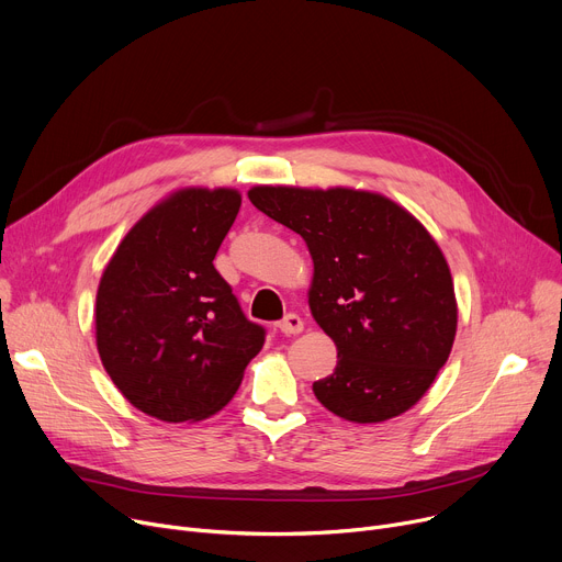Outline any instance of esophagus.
Segmentation results:
<instances>
[{
	"instance_id": "esophagus-1",
	"label": "esophagus",
	"mask_w": 562,
	"mask_h": 562,
	"mask_svg": "<svg viewBox=\"0 0 562 562\" xmlns=\"http://www.w3.org/2000/svg\"><path fill=\"white\" fill-rule=\"evenodd\" d=\"M276 327H278L282 334L291 336V334H301L303 327H305V323H303V318L297 316V314H286Z\"/></svg>"
}]
</instances>
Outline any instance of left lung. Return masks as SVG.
I'll return each mask as SVG.
<instances>
[{
	"instance_id": "1",
	"label": "left lung",
	"mask_w": 562,
	"mask_h": 562,
	"mask_svg": "<svg viewBox=\"0 0 562 562\" xmlns=\"http://www.w3.org/2000/svg\"><path fill=\"white\" fill-rule=\"evenodd\" d=\"M248 199L310 248V310L339 357L314 382L316 400L359 425L404 414L457 336L454 282L436 239L395 201L352 187L257 184Z\"/></svg>"
}]
</instances>
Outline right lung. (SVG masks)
I'll return each mask as SVG.
<instances>
[{
  "instance_id": "right-lung-1",
  "label": "right lung",
  "mask_w": 562,
  "mask_h": 562,
  "mask_svg": "<svg viewBox=\"0 0 562 562\" xmlns=\"http://www.w3.org/2000/svg\"><path fill=\"white\" fill-rule=\"evenodd\" d=\"M241 205L233 187H182L148 210L103 269L94 329L112 384L165 423L214 416L265 346L212 259Z\"/></svg>"
}]
</instances>
